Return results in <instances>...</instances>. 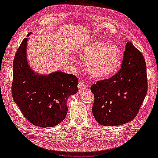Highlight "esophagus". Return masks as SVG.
I'll list each match as a JSON object with an SVG mask.
<instances>
[{
	"mask_svg": "<svg viewBox=\"0 0 158 158\" xmlns=\"http://www.w3.org/2000/svg\"><path fill=\"white\" fill-rule=\"evenodd\" d=\"M78 89H79V92H81L83 90H84L86 89V85L84 84V83L82 82L81 81H79V83H78Z\"/></svg>",
	"mask_w": 158,
	"mask_h": 158,
	"instance_id": "obj_1",
	"label": "esophagus"
}]
</instances>
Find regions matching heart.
I'll return each instance as SVG.
<instances>
[{"instance_id": "obj_1", "label": "heart", "mask_w": 158, "mask_h": 158, "mask_svg": "<svg viewBox=\"0 0 158 158\" xmlns=\"http://www.w3.org/2000/svg\"><path fill=\"white\" fill-rule=\"evenodd\" d=\"M79 58L85 62L86 69L92 77L107 79L118 71L122 61L120 49L115 45L96 41L77 51Z\"/></svg>"}]
</instances>
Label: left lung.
<instances>
[{
  "mask_svg": "<svg viewBox=\"0 0 158 158\" xmlns=\"http://www.w3.org/2000/svg\"><path fill=\"white\" fill-rule=\"evenodd\" d=\"M96 121L102 126H118L136 116L147 92V66L143 54L130 41L126 43L121 69L109 79L91 87Z\"/></svg>",
  "mask_w": 158,
  "mask_h": 158,
  "instance_id": "8db88e82",
  "label": "left lung"
}]
</instances>
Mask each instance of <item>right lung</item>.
<instances>
[{
    "instance_id": "right-lung-1",
    "label": "right lung",
    "mask_w": 158,
    "mask_h": 158,
    "mask_svg": "<svg viewBox=\"0 0 158 158\" xmlns=\"http://www.w3.org/2000/svg\"><path fill=\"white\" fill-rule=\"evenodd\" d=\"M27 41L28 38L23 40L13 60V98L29 122L39 127H53L65 119L67 100L77 92L78 79L61 71L47 75L36 73L26 58Z\"/></svg>"
}]
</instances>
